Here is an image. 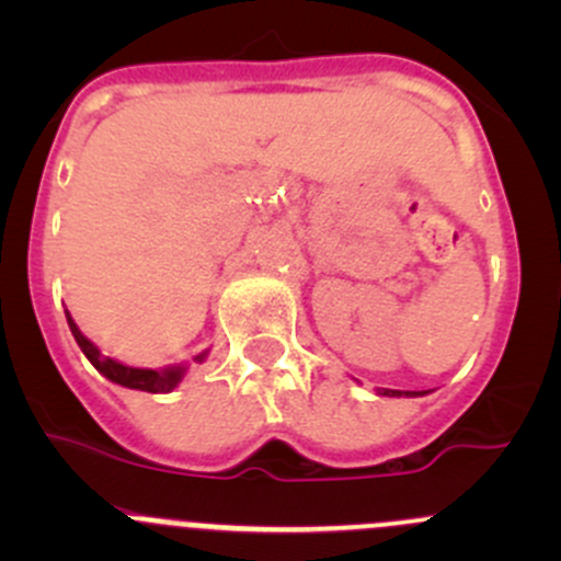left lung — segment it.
<instances>
[{
    "instance_id": "left-lung-1",
    "label": "left lung",
    "mask_w": 561,
    "mask_h": 561,
    "mask_svg": "<svg viewBox=\"0 0 561 561\" xmlns=\"http://www.w3.org/2000/svg\"><path fill=\"white\" fill-rule=\"evenodd\" d=\"M423 393H426V390H388V388L380 390V396H423Z\"/></svg>"
}]
</instances>
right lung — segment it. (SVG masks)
<instances>
[{
	"label": "right lung",
	"instance_id": "add662e5",
	"mask_svg": "<svg viewBox=\"0 0 561 561\" xmlns=\"http://www.w3.org/2000/svg\"><path fill=\"white\" fill-rule=\"evenodd\" d=\"M65 314H67V325H70L72 336H76L78 347L83 350V355L92 360V366L100 371V375L107 377L111 382H116V386L133 388V390H149V393H171V390L181 382V377H184V371H186L184 366H168V369H135V366H124V364H118V360L105 358V355L100 353V350L94 347L87 336H83L81 328L76 325V320H72L70 312H65ZM206 355H208V350L206 353L195 355L197 364H203V360H206Z\"/></svg>",
	"mask_w": 561,
	"mask_h": 561
}]
</instances>
